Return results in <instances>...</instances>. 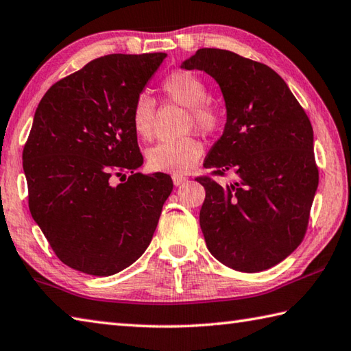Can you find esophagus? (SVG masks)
Returning <instances> with one entry per match:
<instances>
[{"mask_svg":"<svg viewBox=\"0 0 351 351\" xmlns=\"http://www.w3.org/2000/svg\"><path fill=\"white\" fill-rule=\"evenodd\" d=\"M171 180H173V184H175V185H181V184H184L185 181H187V178L182 176V175L175 173L173 176H171Z\"/></svg>","mask_w":351,"mask_h":351,"instance_id":"obj_1","label":"esophagus"}]
</instances>
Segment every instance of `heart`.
<instances>
[{
    "mask_svg": "<svg viewBox=\"0 0 351 351\" xmlns=\"http://www.w3.org/2000/svg\"><path fill=\"white\" fill-rule=\"evenodd\" d=\"M164 97L178 105L187 108V123L185 129H197L202 134H211L221 128L222 112L215 103L207 100L208 89L205 82L197 74L189 70H175L167 74L161 82ZM156 115V103L147 94L136 97L130 120L135 134L147 140L154 134ZM204 152L202 143L193 135L182 138L161 141L147 150V164L155 171L167 173H184L199 161Z\"/></svg>",
    "mask_w": 351,
    "mask_h": 351,
    "instance_id": "b5f03b06",
    "label": "heart"
}]
</instances>
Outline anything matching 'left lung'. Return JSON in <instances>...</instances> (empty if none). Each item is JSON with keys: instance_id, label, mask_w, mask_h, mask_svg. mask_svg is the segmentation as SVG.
<instances>
[{"instance_id": "left-lung-1", "label": "left lung", "mask_w": 351, "mask_h": 351, "mask_svg": "<svg viewBox=\"0 0 351 351\" xmlns=\"http://www.w3.org/2000/svg\"><path fill=\"white\" fill-rule=\"evenodd\" d=\"M181 66L208 73L221 86L226 123L204 166L216 176L237 175L226 187L196 178L205 189L199 215L205 242L232 269H269L307 231L319 180L311 120L286 82L260 62L201 48Z\"/></svg>"}]
</instances>
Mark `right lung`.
Listing matches in <instances>:
<instances>
[{
    "label": "right lung",
    "instance_id": "add662e5",
    "mask_svg": "<svg viewBox=\"0 0 351 351\" xmlns=\"http://www.w3.org/2000/svg\"><path fill=\"white\" fill-rule=\"evenodd\" d=\"M167 54H108L56 82L23 150L29 208L62 263L108 277L146 251L173 182L143 175L130 111ZM120 177L121 183L113 184Z\"/></svg>",
    "mask_w": 351,
    "mask_h": 351
}]
</instances>
